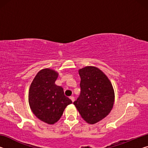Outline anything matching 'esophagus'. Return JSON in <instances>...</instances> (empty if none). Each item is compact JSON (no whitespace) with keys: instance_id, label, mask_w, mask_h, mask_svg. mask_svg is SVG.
<instances>
[{"instance_id":"34e87169","label":"esophagus","mask_w":148,"mask_h":148,"mask_svg":"<svg viewBox=\"0 0 148 148\" xmlns=\"http://www.w3.org/2000/svg\"><path fill=\"white\" fill-rule=\"evenodd\" d=\"M70 99H71V101H72V102H74V97L73 96H71V97H70Z\"/></svg>"}]
</instances>
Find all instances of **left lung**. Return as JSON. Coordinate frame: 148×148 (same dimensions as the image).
<instances>
[{"instance_id": "1", "label": "left lung", "mask_w": 148, "mask_h": 148, "mask_svg": "<svg viewBox=\"0 0 148 148\" xmlns=\"http://www.w3.org/2000/svg\"><path fill=\"white\" fill-rule=\"evenodd\" d=\"M79 74L81 91L74 104L85 121L95 124L106 117L113 108V87L106 75L96 67L86 66L79 70Z\"/></svg>"}]
</instances>
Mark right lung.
<instances>
[{"mask_svg":"<svg viewBox=\"0 0 148 148\" xmlns=\"http://www.w3.org/2000/svg\"><path fill=\"white\" fill-rule=\"evenodd\" d=\"M58 73L45 69L38 72L30 86L29 102L32 112L39 119L48 124H54L61 118L71 99L64 94L62 87L55 82Z\"/></svg>","mask_w":148,"mask_h":148,"instance_id":"right-lung-1","label":"right lung"}]
</instances>
